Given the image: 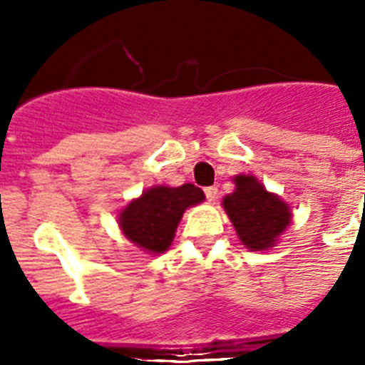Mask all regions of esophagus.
Segmentation results:
<instances>
[{"label":"esophagus","mask_w":365,"mask_h":365,"mask_svg":"<svg viewBox=\"0 0 365 365\" xmlns=\"http://www.w3.org/2000/svg\"><path fill=\"white\" fill-rule=\"evenodd\" d=\"M205 193H206V199L210 202H214L215 199H217V188L215 186H208V188H205Z\"/></svg>","instance_id":"34e87169"}]
</instances>
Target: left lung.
Segmentation results:
<instances>
[{
    "mask_svg": "<svg viewBox=\"0 0 365 365\" xmlns=\"http://www.w3.org/2000/svg\"><path fill=\"white\" fill-rule=\"evenodd\" d=\"M235 190L222 199L235 234L250 250H269L291 225V206L267 192L254 175L234 177Z\"/></svg>",
    "mask_w": 365,
    "mask_h": 365,
    "instance_id": "obj_1",
    "label": "left lung"
}]
</instances>
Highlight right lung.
<instances>
[{"instance_id": "obj_1", "label": "right lung", "mask_w": 365, "mask_h": 365, "mask_svg": "<svg viewBox=\"0 0 365 365\" xmlns=\"http://www.w3.org/2000/svg\"><path fill=\"white\" fill-rule=\"evenodd\" d=\"M202 201V190L190 182L177 188L153 186L120 210L118 225L122 234L144 252L163 254L172 245L186 208Z\"/></svg>"}]
</instances>
